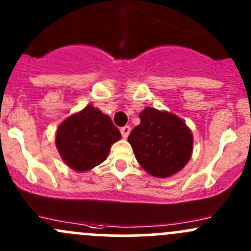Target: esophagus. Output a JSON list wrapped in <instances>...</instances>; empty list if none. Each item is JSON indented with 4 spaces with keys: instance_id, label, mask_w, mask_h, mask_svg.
I'll return each instance as SVG.
<instances>
[{
    "instance_id": "obj_1",
    "label": "esophagus",
    "mask_w": 251,
    "mask_h": 251,
    "mask_svg": "<svg viewBox=\"0 0 251 251\" xmlns=\"http://www.w3.org/2000/svg\"><path fill=\"white\" fill-rule=\"evenodd\" d=\"M130 132H131L130 126H124V127L121 128V135H123L124 138H127L128 135H130Z\"/></svg>"
}]
</instances>
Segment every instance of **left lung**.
Instances as JSON below:
<instances>
[{
  "label": "left lung",
  "mask_w": 251,
  "mask_h": 251,
  "mask_svg": "<svg viewBox=\"0 0 251 251\" xmlns=\"http://www.w3.org/2000/svg\"><path fill=\"white\" fill-rule=\"evenodd\" d=\"M128 136L138 164L149 175L166 178L181 171L193 153V133L176 114L146 107Z\"/></svg>",
  "instance_id": "8db88e82"
}]
</instances>
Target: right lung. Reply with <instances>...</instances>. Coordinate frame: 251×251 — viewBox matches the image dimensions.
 <instances>
[{
	"label": "right lung",
	"mask_w": 251,
	"mask_h": 251,
	"mask_svg": "<svg viewBox=\"0 0 251 251\" xmlns=\"http://www.w3.org/2000/svg\"><path fill=\"white\" fill-rule=\"evenodd\" d=\"M121 138L110 116L88 104L62 121L55 132V147L73 170L86 173L107 159L111 146Z\"/></svg>",
	"instance_id": "add662e5"
}]
</instances>
